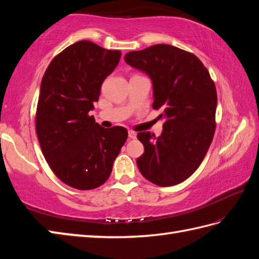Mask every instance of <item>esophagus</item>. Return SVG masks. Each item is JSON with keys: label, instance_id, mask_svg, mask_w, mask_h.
<instances>
[{"label": "esophagus", "instance_id": "esophagus-1", "mask_svg": "<svg viewBox=\"0 0 259 259\" xmlns=\"http://www.w3.org/2000/svg\"><path fill=\"white\" fill-rule=\"evenodd\" d=\"M128 136H129L130 139H136L137 138V134L135 133V131H133V130H129L128 131Z\"/></svg>", "mask_w": 259, "mask_h": 259}]
</instances>
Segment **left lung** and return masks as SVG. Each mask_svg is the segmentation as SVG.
<instances>
[{
    "instance_id": "8db88e82",
    "label": "left lung",
    "mask_w": 259,
    "mask_h": 259,
    "mask_svg": "<svg viewBox=\"0 0 259 259\" xmlns=\"http://www.w3.org/2000/svg\"><path fill=\"white\" fill-rule=\"evenodd\" d=\"M124 61L152 81L153 109H162L160 137L139 133L145 147L137 159L141 175L161 187L183 183L196 171L213 138L217 92L195 54L169 45L131 51Z\"/></svg>"
}]
</instances>
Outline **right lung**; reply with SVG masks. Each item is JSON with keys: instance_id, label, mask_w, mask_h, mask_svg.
<instances>
[{"instance_id": "obj_1", "label": "right lung", "mask_w": 259, "mask_h": 259, "mask_svg": "<svg viewBox=\"0 0 259 259\" xmlns=\"http://www.w3.org/2000/svg\"><path fill=\"white\" fill-rule=\"evenodd\" d=\"M120 57L119 50L79 41L59 53L42 78L35 117L38 142L52 171L75 189L106 183L128 138L123 126L103 128L89 114Z\"/></svg>"}]
</instances>
